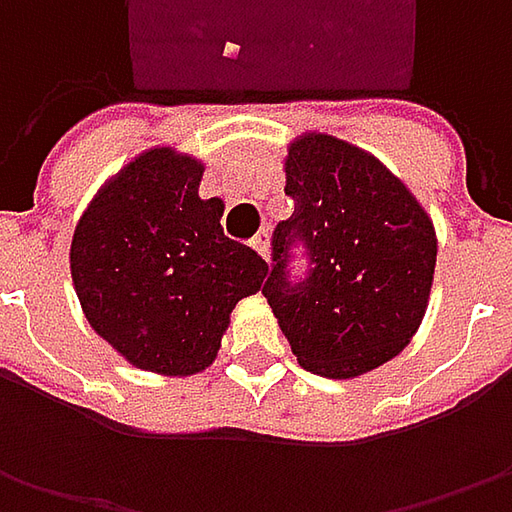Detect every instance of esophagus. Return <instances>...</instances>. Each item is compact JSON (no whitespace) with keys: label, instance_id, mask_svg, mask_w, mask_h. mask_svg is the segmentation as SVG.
<instances>
[{"label":"esophagus","instance_id":"esophagus-1","mask_svg":"<svg viewBox=\"0 0 512 512\" xmlns=\"http://www.w3.org/2000/svg\"><path fill=\"white\" fill-rule=\"evenodd\" d=\"M253 250H256L265 262H270V233H267V230H262V233L253 239Z\"/></svg>","mask_w":512,"mask_h":512}]
</instances>
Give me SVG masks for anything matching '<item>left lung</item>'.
<instances>
[{
    "mask_svg": "<svg viewBox=\"0 0 512 512\" xmlns=\"http://www.w3.org/2000/svg\"><path fill=\"white\" fill-rule=\"evenodd\" d=\"M293 216L273 230L267 305L299 364L356 379L399 356L422 325L436 273V227L419 199L376 156L310 130L287 145ZM302 241L311 267L286 276Z\"/></svg>",
    "mask_w": 512,
    "mask_h": 512,
    "instance_id": "8db88e82",
    "label": "left lung"
}]
</instances>
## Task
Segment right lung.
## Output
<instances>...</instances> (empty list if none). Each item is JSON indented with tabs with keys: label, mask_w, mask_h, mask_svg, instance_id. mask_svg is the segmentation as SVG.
<instances>
[{
	"label": "right lung",
	"mask_w": 512,
	"mask_h": 512,
	"mask_svg": "<svg viewBox=\"0 0 512 512\" xmlns=\"http://www.w3.org/2000/svg\"><path fill=\"white\" fill-rule=\"evenodd\" d=\"M205 165L156 145L110 176L70 242V276L90 327L133 367L193 376L213 364L230 313L262 290L267 262L222 230L202 199Z\"/></svg>",
	"instance_id": "right-lung-1"
}]
</instances>
